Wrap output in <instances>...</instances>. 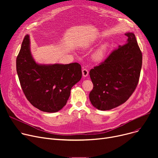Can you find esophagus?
<instances>
[{
  "instance_id": "1",
  "label": "esophagus",
  "mask_w": 158,
  "mask_h": 158,
  "mask_svg": "<svg viewBox=\"0 0 158 158\" xmlns=\"http://www.w3.org/2000/svg\"><path fill=\"white\" fill-rule=\"evenodd\" d=\"M82 76H83V77H87L88 75V70L86 69H83L82 70Z\"/></svg>"
}]
</instances>
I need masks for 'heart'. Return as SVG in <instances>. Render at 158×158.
<instances>
[{"mask_svg": "<svg viewBox=\"0 0 158 158\" xmlns=\"http://www.w3.org/2000/svg\"><path fill=\"white\" fill-rule=\"evenodd\" d=\"M107 49V46L106 45H103L101 47H99L94 54V60L97 61H101L104 57Z\"/></svg>", "mask_w": 158, "mask_h": 158, "instance_id": "b5f03b06", "label": "heart"}]
</instances>
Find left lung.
Here are the masks:
<instances>
[{
    "instance_id": "1",
    "label": "left lung",
    "mask_w": 158,
    "mask_h": 158,
    "mask_svg": "<svg viewBox=\"0 0 158 158\" xmlns=\"http://www.w3.org/2000/svg\"><path fill=\"white\" fill-rule=\"evenodd\" d=\"M126 44L89 71L94 85L89 98L97 109L110 110L126 102L135 90L142 65V54L134 33L127 32Z\"/></svg>"
}]
</instances>
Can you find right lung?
Wrapping results in <instances>:
<instances>
[{
    "label": "right lung",
    "mask_w": 158,
    "mask_h": 158,
    "mask_svg": "<svg viewBox=\"0 0 158 158\" xmlns=\"http://www.w3.org/2000/svg\"><path fill=\"white\" fill-rule=\"evenodd\" d=\"M16 72L22 89L29 102L44 112L55 113L67 102L71 88L82 77L77 63L41 64L31 52L29 35L24 37L16 58Z\"/></svg>",
    "instance_id": "1"
}]
</instances>
